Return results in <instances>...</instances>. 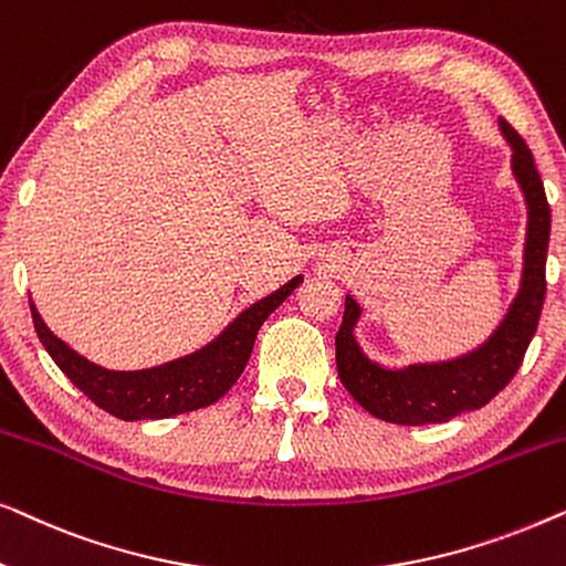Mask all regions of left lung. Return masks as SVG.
Here are the masks:
<instances>
[{
  "label": "left lung",
  "instance_id": "left-lung-1",
  "mask_svg": "<svg viewBox=\"0 0 566 566\" xmlns=\"http://www.w3.org/2000/svg\"><path fill=\"white\" fill-rule=\"evenodd\" d=\"M500 130L513 149V175L528 208L521 289L497 329L474 350L451 360L412 363L405 368H386L363 353L355 339L363 308L353 296H345L343 324L335 337L337 374L350 397L378 420L394 424H430L448 422L455 415L484 407L517 374L523 355L536 335L546 296L552 208H548L544 182H541L528 146L502 118Z\"/></svg>",
  "mask_w": 566,
  "mask_h": 566
}]
</instances>
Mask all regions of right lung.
<instances>
[{"label": "right lung", "mask_w": 566, "mask_h": 566, "mask_svg": "<svg viewBox=\"0 0 566 566\" xmlns=\"http://www.w3.org/2000/svg\"><path fill=\"white\" fill-rule=\"evenodd\" d=\"M301 281L304 275H296L283 289L244 308L213 343L200 350L144 370H111L97 366L45 327L33 301H30V314L53 363L64 370L76 389L84 391V397H90L99 409L118 420H165V417L213 405L237 384L250 360L262 322L298 289Z\"/></svg>", "instance_id": "obj_1"}]
</instances>
